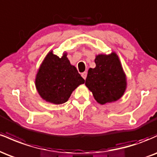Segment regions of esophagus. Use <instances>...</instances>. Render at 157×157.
Segmentation results:
<instances>
[{"label":"esophagus","mask_w":157,"mask_h":157,"mask_svg":"<svg viewBox=\"0 0 157 157\" xmlns=\"http://www.w3.org/2000/svg\"><path fill=\"white\" fill-rule=\"evenodd\" d=\"M82 78L83 79H85V80H86V77H87V72H86V71H84L83 73H82Z\"/></svg>","instance_id":"esophagus-1"}]
</instances>
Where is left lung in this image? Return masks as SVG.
Instances as JSON below:
<instances>
[{
  "label": "left lung",
  "mask_w": 157,
  "mask_h": 157,
  "mask_svg": "<svg viewBox=\"0 0 157 157\" xmlns=\"http://www.w3.org/2000/svg\"><path fill=\"white\" fill-rule=\"evenodd\" d=\"M96 66L90 68L86 86L100 105L116 102L123 96L127 77L116 52L100 54L95 57Z\"/></svg>",
  "instance_id": "obj_1"
}]
</instances>
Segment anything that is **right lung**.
Wrapping results in <instances>:
<instances>
[{
  "label": "right lung",
  "mask_w": 157,
  "mask_h": 157,
  "mask_svg": "<svg viewBox=\"0 0 157 157\" xmlns=\"http://www.w3.org/2000/svg\"><path fill=\"white\" fill-rule=\"evenodd\" d=\"M84 82L76 67L70 63L66 52L60 57L51 50L35 76V87L40 96L55 105L67 102L71 93Z\"/></svg>",
  "instance_id": "right-lung-1"
}]
</instances>
